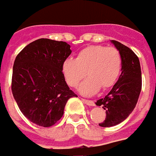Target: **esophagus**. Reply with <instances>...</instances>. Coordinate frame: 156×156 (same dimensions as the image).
<instances>
[{
  "mask_svg": "<svg viewBox=\"0 0 156 156\" xmlns=\"http://www.w3.org/2000/svg\"><path fill=\"white\" fill-rule=\"evenodd\" d=\"M82 101L88 106H94V102L91 100H87V99H82Z\"/></svg>",
  "mask_w": 156,
  "mask_h": 156,
  "instance_id": "34e87169",
  "label": "esophagus"
}]
</instances>
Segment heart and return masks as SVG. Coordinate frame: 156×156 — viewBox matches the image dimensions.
I'll use <instances>...</instances> for the list:
<instances>
[{
	"label": "heart",
	"instance_id": "b5f03b06",
	"mask_svg": "<svg viewBox=\"0 0 156 156\" xmlns=\"http://www.w3.org/2000/svg\"><path fill=\"white\" fill-rule=\"evenodd\" d=\"M122 69L120 52L114 47L90 45L79 51L74 59H67L62 64V74L68 85L78 87L80 94L90 96L99 91L106 90L115 85Z\"/></svg>",
	"mask_w": 156,
	"mask_h": 156
}]
</instances>
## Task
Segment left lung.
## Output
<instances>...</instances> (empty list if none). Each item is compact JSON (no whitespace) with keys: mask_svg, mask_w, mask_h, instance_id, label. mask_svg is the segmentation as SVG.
Returning a JSON list of instances; mask_svg holds the SVG:
<instances>
[{"mask_svg":"<svg viewBox=\"0 0 156 156\" xmlns=\"http://www.w3.org/2000/svg\"><path fill=\"white\" fill-rule=\"evenodd\" d=\"M111 43L120 52L122 69L111 91L95 103L105 110L106 118L104 122L99 123V126L105 128L116 126L129 116L136 105L142 87L141 68L137 56L120 42L111 40Z\"/></svg>","mask_w":156,"mask_h":156,"instance_id":"obj_1","label":"left lung"}]
</instances>
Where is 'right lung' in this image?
Instances as JSON below:
<instances>
[{
	"mask_svg": "<svg viewBox=\"0 0 156 156\" xmlns=\"http://www.w3.org/2000/svg\"><path fill=\"white\" fill-rule=\"evenodd\" d=\"M70 45L41 38L27 44L13 65L11 90L21 112L33 123L51 127L64 113L68 100L77 96L67 85L62 64Z\"/></svg>",
	"mask_w": 156,
	"mask_h": 156,
	"instance_id": "obj_1",
	"label": "right lung"
}]
</instances>
